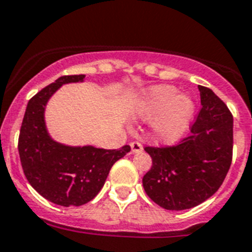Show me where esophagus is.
<instances>
[{
	"instance_id": "esophagus-1",
	"label": "esophagus",
	"mask_w": 252,
	"mask_h": 252,
	"mask_svg": "<svg viewBox=\"0 0 252 252\" xmlns=\"http://www.w3.org/2000/svg\"><path fill=\"white\" fill-rule=\"evenodd\" d=\"M142 144L141 142H138V141H133V142H130V150H132L133 154H137V153H141L142 151Z\"/></svg>"
}]
</instances>
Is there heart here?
<instances>
[{
  "label": "heart",
  "mask_w": 252,
  "mask_h": 252,
  "mask_svg": "<svg viewBox=\"0 0 252 252\" xmlns=\"http://www.w3.org/2000/svg\"><path fill=\"white\" fill-rule=\"evenodd\" d=\"M165 112L158 123V133L168 142H175L183 136L194 112L190 98L179 95V91L168 85L153 88L140 102L138 112L144 118H153Z\"/></svg>",
  "instance_id": "1"
}]
</instances>
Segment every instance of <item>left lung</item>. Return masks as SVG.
<instances>
[{
	"label": "left lung",
	"instance_id": "1",
	"mask_svg": "<svg viewBox=\"0 0 252 252\" xmlns=\"http://www.w3.org/2000/svg\"><path fill=\"white\" fill-rule=\"evenodd\" d=\"M198 89L202 108L191 134L175 146L145 147L153 159L142 179L145 191L171 211L193 208L214 195L232 164V112L210 88Z\"/></svg>",
	"mask_w": 252,
	"mask_h": 252
}]
</instances>
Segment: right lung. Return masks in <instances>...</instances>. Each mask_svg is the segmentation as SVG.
Here are the masks:
<instances>
[{"instance_id":"right-lung-1","label":"right lung","mask_w":252,"mask_h":252,"mask_svg":"<svg viewBox=\"0 0 252 252\" xmlns=\"http://www.w3.org/2000/svg\"><path fill=\"white\" fill-rule=\"evenodd\" d=\"M84 77H59L31 98L18 142L20 163L31 186L45 199L64 207L91 202L105 185L114 163L130 151L128 145L118 150L67 146L49 136L44 116L46 103L63 84L81 83Z\"/></svg>"}]
</instances>
